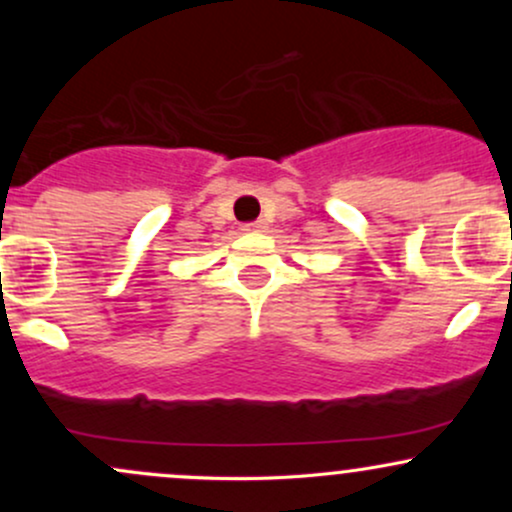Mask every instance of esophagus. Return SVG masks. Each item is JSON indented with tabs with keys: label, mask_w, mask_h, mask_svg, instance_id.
<instances>
[{
	"label": "esophagus",
	"mask_w": 512,
	"mask_h": 512,
	"mask_svg": "<svg viewBox=\"0 0 512 512\" xmlns=\"http://www.w3.org/2000/svg\"><path fill=\"white\" fill-rule=\"evenodd\" d=\"M264 228V221H252V223H245L243 231H262Z\"/></svg>",
	"instance_id": "esophagus-1"
}]
</instances>
